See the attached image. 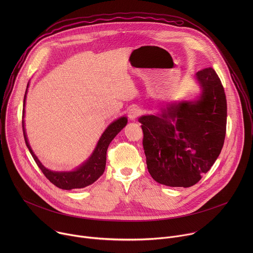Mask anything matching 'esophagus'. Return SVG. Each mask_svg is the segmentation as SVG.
<instances>
[{
    "label": "esophagus",
    "mask_w": 253,
    "mask_h": 253,
    "mask_svg": "<svg viewBox=\"0 0 253 253\" xmlns=\"http://www.w3.org/2000/svg\"><path fill=\"white\" fill-rule=\"evenodd\" d=\"M140 115H141V110L139 109L138 107H131L130 109H129L128 117H129L130 120L134 121V120H136Z\"/></svg>",
    "instance_id": "esophagus-1"
}]
</instances>
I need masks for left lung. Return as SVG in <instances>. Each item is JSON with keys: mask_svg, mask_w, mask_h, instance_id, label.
<instances>
[{"mask_svg": "<svg viewBox=\"0 0 253 253\" xmlns=\"http://www.w3.org/2000/svg\"><path fill=\"white\" fill-rule=\"evenodd\" d=\"M195 78L201 89L197 100L168 103L160 113L139 118L148 171L166 186L196 184L224 144L227 104L221 81L212 68Z\"/></svg>", "mask_w": 253, "mask_h": 253, "instance_id": "8db88e82", "label": "left lung"}]
</instances>
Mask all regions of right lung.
I'll return each mask as SVG.
<instances>
[{
    "instance_id": "right-lung-1",
    "label": "right lung",
    "mask_w": 253,
    "mask_h": 253,
    "mask_svg": "<svg viewBox=\"0 0 253 253\" xmlns=\"http://www.w3.org/2000/svg\"><path fill=\"white\" fill-rule=\"evenodd\" d=\"M29 83L27 85L26 93L24 96V109H23V133L26 145L32 154L35 162L37 163L38 167L42 170L44 175L47 179L50 180L55 186L64 189V190H71V189H76V188H84L88 185H91L94 183L96 180L103 174L106 166V153L107 149L111 141L115 138V136L126 126L128 120L127 117L123 116L119 119L113 121L109 126L106 128V130L101 135L97 145L91 154V156L79 167H77L73 171H52L48 168H46L38 159V157L35 155L33 152L25 130V104H26V97L28 92Z\"/></svg>"
}]
</instances>
